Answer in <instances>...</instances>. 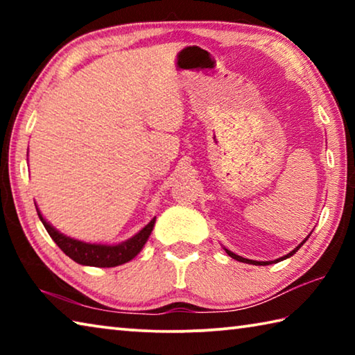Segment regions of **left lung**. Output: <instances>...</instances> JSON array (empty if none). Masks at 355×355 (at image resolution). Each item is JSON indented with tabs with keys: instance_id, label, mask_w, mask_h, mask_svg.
<instances>
[{
	"instance_id": "8db88e82",
	"label": "left lung",
	"mask_w": 355,
	"mask_h": 355,
	"mask_svg": "<svg viewBox=\"0 0 355 355\" xmlns=\"http://www.w3.org/2000/svg\"><path fill=\"white\" fill-rule=\"evenodd\" d=\"M310 235H311V233H310ZM310 235L307 236V238H305L304 239V241L302 243H300L299 245H297V248L296 249H293L291 252H290V254H286V255H284V257H280V258H277V260H274V261H257V260H249V258H244V257H239V255H236V254H233V252L232 250H228V249H225L224 248V250L227 252V255H230L232 258H233V260H238V261H241V263H249V264H255V266H266V264H272V263H277V261H282V260H286V258H290V257H293L294 254H296V252L300 249V248H302V245H304V243L305 241H307V239L310 238Z\"/></svg>"
}]
</instances>
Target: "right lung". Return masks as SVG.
Listing matches in <instances>:
<instances>
[{
	"label": "right lung",
	"mask_w": 355,
	"mask_h": 355,
	"mask_svg": "<svg viewBox=\"0 0 355 355\" xmlns=\"http://www.w3.org/2000/svg\"><path fill=\"white\" fill-rule=\"evenodd\" d=\"M37 209V214L42 220V224L46 228L48 235L51 236L53 241H55L59 249H61L65 255L70 257L71 260L76 261L78 264H84V266H97V268H114L119 266V264L128 263L130 260L139 254L144 245H146L147 239L152 233L155 227L153 218L148 224L133 235L128 238L127 241H122L119 244H101V243H86L81 241V239L70 238L64 235L59 230H56L50 222H48L44 216H42L40 209Z\"/></svg>",
	"instance_id": "obj_1"
}]
</instances>
